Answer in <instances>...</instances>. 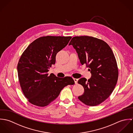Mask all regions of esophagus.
<instances>
[{"instance_id":"34e87169","label":"esophagus","mask_w":133,"mask_h":133,"mask_svg":"<svg viewBox=\"0 0 133 133\" xmlns=\"http://www.w3.org/2000/svg\"><path fill=\"white\" fill-rule=\"evenodd\" d=\"M73 79H74V81H75V84L77 83V81H78V79H77V78H73Z\"/></svg>"}]
</instances>
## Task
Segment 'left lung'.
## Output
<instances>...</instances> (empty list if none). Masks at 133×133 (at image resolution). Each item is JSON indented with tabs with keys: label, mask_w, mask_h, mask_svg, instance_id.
Here are the masks:
<instances>
[{
	"label": "left lung",
	"mask_w": 133,
	"mask_h": 133,
	"mask_svg": "<svg viewBox=\"0 0 133 133\" xmlns=\"http://www.w3.org/2000/svg\"><path fill=\"white\" fill-rule=\"evenodd\" d=\"M69 45H73L81 64H85L92 74L88 80H78L84 90L79 100L89 106L100 104L112 93L118 80V69L111 48L103 40L88 36L74 37Z\"/></svg>",
	"instance_id": "1"
}]
</instances>
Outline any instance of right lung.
<instances>
[{
	"label": "right lung",
	"mask_w": 133,
	"mask_h": 133,
	"mask_svg": "<svg viewBox=\"0 0 133 133\" xmlns=\"http://www.w3.org/2000/svg\"><path fill=\"white\" fill-rule=\"evenodd\" d=\"M71 36H43L33 41L19 59L17 71L20 87L29 102L43 107L59 96L62 89L75 82L71 77L58 78L48 72L56 62L57 53Z\"/></svg>",
	"instance_id": "obj_1"
}]
</instances>
